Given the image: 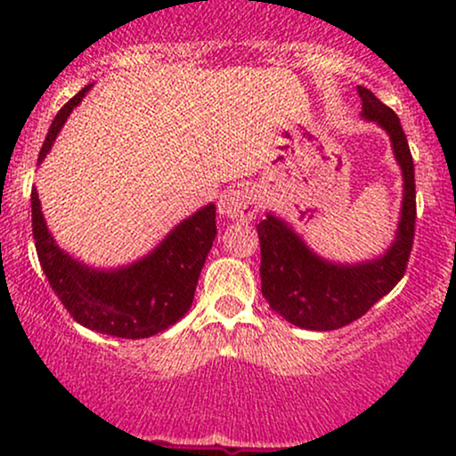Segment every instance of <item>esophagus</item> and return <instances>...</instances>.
<instances>
[{
    "label": "esophagus",
    "mask_w": 456,
    "mask_h": 456,
    "mask_svg": "<svg viewBox=\"0 0 456 456\" xmlns=\"http://www.w3.org/2000/svg\"><path fill=\"white\" fill-rule=\"evenodd\" d=\"M261 208V197L257 188L242 186V188H232L224 195H221L218 201V214L223 218H232V221H242L248 223L257 216Z\"/></svg>",
    "instance_id": "obj_1"
}]
</instances>
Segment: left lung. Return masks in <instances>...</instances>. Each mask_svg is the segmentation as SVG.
<instances>
[{
	"label": "left lung",
	"instance_id": "1",
	"mask_svg": "<svg viewBox=\"0 0 456 456\" xmlns=\"http://www.w3.org/2000/svg\"><path fill=\"white\" fill-rule=\"evenodd\" d=\"M362 118L390 137L401 167L403 201L395 240L384 255L360 264L330 261L302 240L281 216L268 212L257 224L261 244V294L282 319L305 330H337L355 322L403 279L413 244L416 182L413 160L399 118L375 94L358 86Z\"/></svg>",
	"mask_w": 456,
	"mask_h": 456
}]
</instances>
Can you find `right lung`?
Instances as JSON below:
<instances>
[{
  "label": "right lung",
  "instance_id": "1",
  "mask_svg": "<svg viewBox=\"0 0 456 456\" xmlns=\"http://www.w3.org/2000/svg\"><path fill=\"white\" fill-rule=\"evenodd\" d=\"M86 86L55 115L38 165L53 148L68 115L86 98ZM31 227L40 265L66 311L81 326L119 338H148L191 311L197 281L216 238V206L175 224L148 255L119 268H94L68 255L46 227L38 191H31Z\"/></svg>",
  "mask_w": 456,
  "mask_h": 456
}]
</instances>
